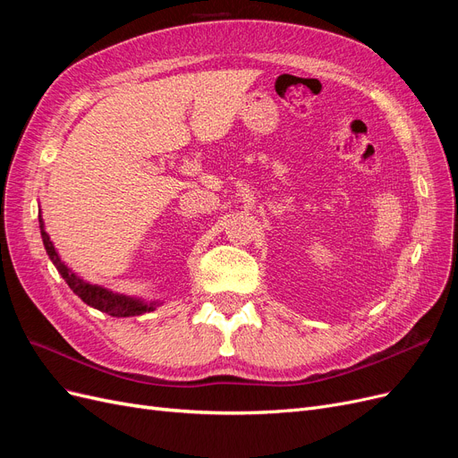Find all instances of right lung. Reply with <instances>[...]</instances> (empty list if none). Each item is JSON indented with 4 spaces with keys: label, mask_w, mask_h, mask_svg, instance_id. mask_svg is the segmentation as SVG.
<instances>
[{
    "label": "right lung",
    "mask_w": 458,
    "mask_h": 458,
    "mask_svg": "<svg viewBox=\"0 0 458 458\" xmlns=\"http://www.w3.org/2000/svg\"><path fill=\"white\" fill-rule=\"evenodd\" d=\"M39 227H41V239H43L47 254H49L51 261L55 263V267L58 269V273L62 275V278L66 280L68 286L73 290V293L77 297H81L87 305L98 309L102 312H107L109 317H138V314H141V312H148V310L155 309V303L148 305L144 301H140V299L114 293V292H109L102 286H97V284H89L83 278H79L75 273H72L68 269L64 263L60 261L56 250H55V246L49 239V234L45 233L41 216H39Z\"/></svg>",
    "instance_id": "add662e5"
}]
</instances>
